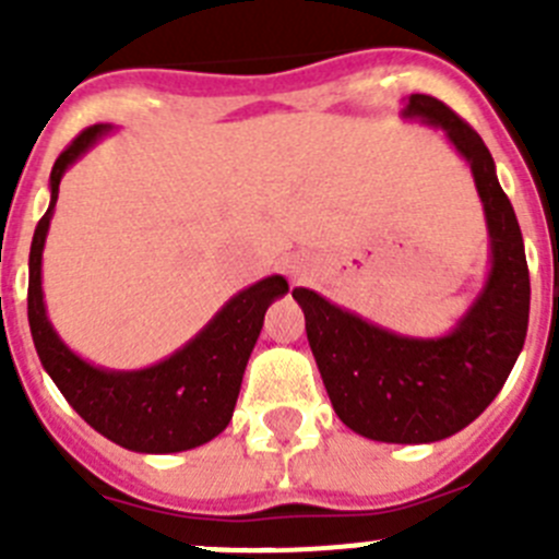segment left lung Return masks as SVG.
Here are the masks:
<instances>
[{"label": "left lung", "instance_id": "1", "mask_svg": "<svg viewBox=\"0 0 559 559\" xmlns=\"http://www.w3.org/2000/svg\"><path fill=\"white\" fill-rule=\"evenodd\" d=\"M403 114L442 128L471 165L492 251L481 294L442 338L389 333L308 288L294 299L341 423L378 442L423 445L471 426L507 383L530 328V269L481 136L431 95H412Z\"/></svg>", "mask_w": 559, "mask_h": 559}]
</instances>
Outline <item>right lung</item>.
Masks as SVG:
<instances>
[{
  "label": "right lung",
  "instance_id": "add662e5",
  "mask_svg": "<svg viewBox=\"0 0 559 559\" xmlns=\"http://www.w3.org/2000/svg\"><path fill=\"white\" fill-rule=\"evenodd\" d=\"M108 126H92L72 140L49 173V210L38 221L29 246L27 319L41 367L88 426L136 453H179L199 448L229 426L246 364L263 330L269 305L288 294L285 276H265L215 313L210 324L179 353L136 372H111L78 358L47 319L41 290V251L56 210L61 176Z\"/></svg>",
  "mask_w": 559,
  "mask_h": 559
}]
</instances>
